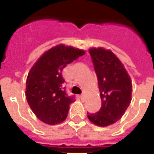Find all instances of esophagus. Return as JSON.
Returning a JSON list of instances; mask_svg holds the SVG:
<instances>
[{
  "mask_svg": "<svg viewBox=\"0 0 154 154\" xmlns=\"http://www.w3.org/2000/svg\"><path fill=\"white\" fill-rule=\"evenodd\" d=\"M80 98H81V100H83V99L85 98V94H81V95H80Z\"/></svg>",
  "mask_w": 154,
  "mask_h": 154,
  "instance_id": "esophagus-1",
  "label": "esophagus"
}]
</instances>
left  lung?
<instances>
[{"label":"left lung","mask_w":154,"mask_h":154,"mask_svg":"<svg viewBox=\"0 0 154 154\" xmlns=\"http://www.w3.org/2000/svg\"><path fill=\"white\" fill-rule=\"evenodd\" d=\"M88 51L97 75L102 104L97 113L88 112V119L94 125L106 127L119 120L129 107L132 82L124 64L112 51L101 47Z\"/></svg>","instance_id":"left-lung-1"}]
</instances>
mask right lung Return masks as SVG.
<instances>
[{
  "label": "right lung",
  "mask_w": 154,
  "mask_h": 154,
  "mask_svg": "<svg viewBox=\"0 0 154 154\" xmlns=\"http://www.w3.org/2000/svg\"><path fill=\"white\" fill-rule=\"evenodd\" d=\"M85 51L58 44L44 52L30 68L25 85V96L29 107L44 124L55 125L66 119L74 98L62 87L61 76L66 65L83 55Z\"/></svg>",
  "instance_id": "add662e5"
}]
</instances>
